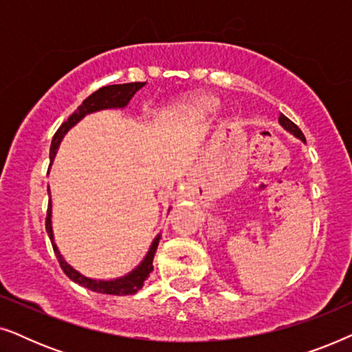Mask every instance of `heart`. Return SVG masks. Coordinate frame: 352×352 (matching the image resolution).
Returning <instances> with one entry per match:
<instances>
[{
  "instance_id": "1",
  "label": "heart",
  "mask_w": 352,
  "mask_h": 352,
  "mask_svg": "<svg viewBox=\"0 0 352 352\" xmlns=\"http://www.w3.org/2000/svg\"><path fill=\"white\" fill-rule=\"evenodd\" d=\"M195 105H197V107H200V109H211L214 105V100L208 99V98L199 99V100H195Z\"/></svg>"
}]
</instances>
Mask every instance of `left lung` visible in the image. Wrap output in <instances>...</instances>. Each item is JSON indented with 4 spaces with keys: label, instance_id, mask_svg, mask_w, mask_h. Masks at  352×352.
<instances>
[{
    "label": "left lung",
    "instance_id": "obj_1",
    "mask_svg": "<svg viewBox=\"0 0 352 352\" xmlns=\"http://www.w3.org/2000/svg\"><path fill=\"white\" fill-rule=\"evenodd\" d=\"M278 122H280V124H282V126H283V128H285V129H287V131H290V133H293V134H295V136H296V138H300L302 142H306V138H305V134H302V133H301V129H300V128H298V126H296V124H295V123H293L290 118H287V117H285V115H283V113H280V117H278Z\"/></svg>",
    "mask_w": 352,
    "mask_h": 352
}]
</instances>
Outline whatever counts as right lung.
Masks as SVG:
<instances>
[{"instance_id":"right-lung-1","label":"right lung","mask_w":352,"mask_h":352,"mask_svg":"<svg viewBox=\"0 0 352 352\" xmlns=\"http://www.w3.org/2000/svg\"><path fill=\"white\" fill-rule=\"evenodd\" d=\"M144 85L146 83H142V81H136V83H124V85H110V86H104V88L94 91L93 94L88 96V98L83 100V104H81L80 107L76 109L75 112L72 113L56 131L54 138H52L51 151H50L51 162L56 155V151L57 147H59L64 134L69 131L74 124L78 123L86 113L96 112V110H102V109L124 107V105L129 102V99L136 94V91L141 89ZM46 232L50 235L52 250H54L57 261H59L62 271L65 272V276L69 277L70 280H74L75 283H80L81 287L88 288V290L96 292V293H104V295H134L138 290H141L144 285V280H146L148 274L153 271V264H152L153 254H155L158 242H160V235H157V239L153 240L151 250H148L147 256L144 258V261L139 264L133 272H129L128 276L115 278V280H94V278H88L81 276L78 271H75L70 264L65 263V259L62 258L59 250H57L54 243V237H52V228H51V200L50 204H47V211H46Z\"/></svg>"}]
</instances>
